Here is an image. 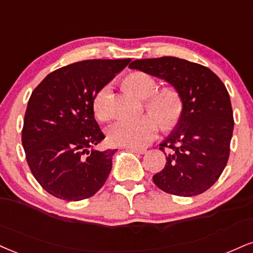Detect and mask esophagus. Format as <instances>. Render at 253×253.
<instances>
[{"instance_id": "esophagus-1", "label": "esophagus", "mask_w": 253, "mask_h": 253, "mask_svg": "<svg viewBox=\"0 0 253 253\" xmlns=\"http://www.w3.org/2000/svg\"><path fill=\"white\" fill-rule=\"evenodd\" d=\"M128 150L130 152H133V153H139V154H144L147 152L146 148H134V147H128Z\"/></svg>"}]
</instances>
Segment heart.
I'll return each mask as SVG.
<instances>
[{"label":"heart","mask_w":253,"mask_h":253,"mask_svg":"<svg viewBox=\"0 0 253 253\" xmlns=\"http://www.w3.org/2000/svg\"><path fill=\"white\" fill-rule=\"evenodd\" d=\"M124 87L128 93L146 100V109L157 118L165 128H171L178 123L182 111V101L174 88L157 89V82L151 75L135 72L125 79ZM111 87L103 86L93 99L94 114L100 120H107L109 112L107 103ZM159 132V125L153 117H142L132 121H119L107 128V140L113 146L141 148L153 141Z\"/></svg>","instance_id":"1"}]
</instances>
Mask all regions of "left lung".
<instances>
[{"label":"left lung","mask_w":253,"mask_h":253,"mask_svg":"<svg viewBox=\"0 0 253 253\" xmlns=\"http://www.w3.org/2000/svg\"><path fill=\"white\" fill-rule=\"evenodd\" d=\"M130 69L166 81L182 101L178 123L160 144L166 165L153 175L160 190L192 197L209 190L226 166L233 112L226 87L211 69L173 56L135 60Z\"/></svg>","instance_id":"obj_1"}]
</instances>
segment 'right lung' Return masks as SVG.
Masks as SVG:
<instances>
[{
	"label": "right lung",
	"instance_id": "right-lung-1",
	"mask_svg": "<svg viewBox=\"0 0 253 253\" xmlns=\"http://www.w3.org/2000/svg\"><path fill=\"white\" fill-rule=\"evenodd\" d=\"M129 62L72 63L48 74L30 95L22 145L33 175L51 196L79 202L105 184L114 151L95 148L105 135L94 118L93 99Z\"/></svg>",
	"mask_w": 253,
	"mask_h": 253
}]
</instances>
